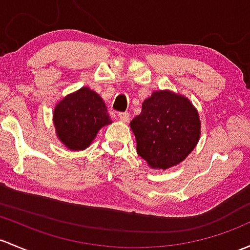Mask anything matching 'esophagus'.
<instances>
[{
  "mask_svg": "<svg viewBox=\"0 0 250 250\" xmlns=\"http://www.w3.org/2000/svg\"><path fill=\"white\" fill-rule=\"evenodd\" d=\"M118 118L123 122H128L129 121V112H118Z\"/></svg>",
  "mask_w": 250,
  "mask_h": 250,
  "instance_id": "esophagus-1",
  "label": "esophagus"
}]
</instances>
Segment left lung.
Instances as JSON below:
<instances>
[{
    "label": "left lung",
    "instance_id": "left-lung-1",
    "mask_svg": "<svg viewBox=\"0 0 250 250\" xmlns=\"http://www.w3.org/2000/svg\"><path fill=\"white\" fill-rule=\"evenodd\" d=\"M200 125L190 102L170 91L153 92L130 122L139 156L151 167L163 170L177 165L193 151Z\"/></svg>",
    "mask_w": 250,
    "mask_h": 250
}]
</instances>
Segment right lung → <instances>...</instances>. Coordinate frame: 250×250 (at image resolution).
I'll use <instances>...</instances> for the list:
<instances>
[{"mask_svg":"<svg viewBox=\"0 0 250 250\" xmlns=\"http://www.w3.org/2000/svg\"><path fill=\"white\" fill-rule=\"evenodd\" d=\"M111 123L103 99L88 87L63 98L54 111L57 136L69 149L86 148L97 133Z\"/></svg>","mask_w":250,"mask_h":250,"instance_id":"1","label":"right lung"}]
</instances>
